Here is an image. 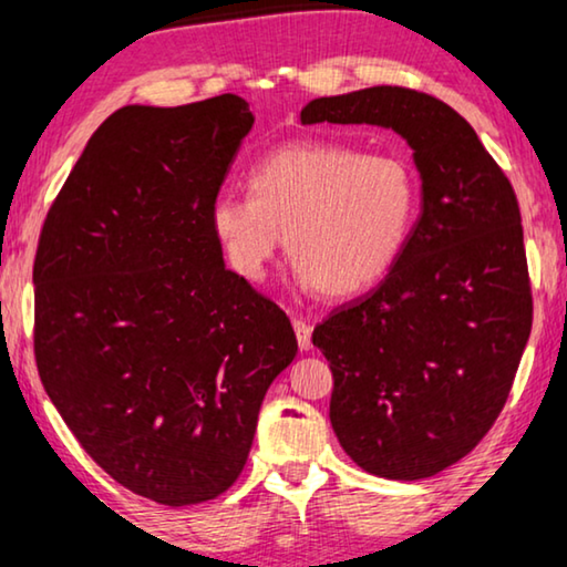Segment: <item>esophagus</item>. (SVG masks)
I'll use <instances>...</instances> for the list:
<instances>
[{"mask_svg":"<svg viewBox=\"0 0 567 567\" xmlns=\"http://www.w3.org/2000/svg\"><path fill=\"white\" fill-rule=\"evenodd\" d=\"M293 332H297L299 348L303 352L311 350V327H309V322H303V319H293Z\"/></svg>","mask_w":567,"mask_h":567,"instance_id":"34e87169","label":"esophagus"}]
</instances>
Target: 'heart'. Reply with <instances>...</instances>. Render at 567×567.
<instances>
[{
	"label": "heart",
	"mask_w": 567,
	"mask_h": 567,
	"mask_svg": "<svg viewBox=\"0 0 567 567\" xmlns=\"http://www.w3.org/2000/svg\"><path fill=\"white\" fill-rule=\"evenodd\" d=\"M250 196H219L209 225L227 266L256 284L281 250L303 289L358 297L396 266L412 237L420 184L391 153L303 141L266 155L248 176Z\"/></svg>",
	"instance_id": "obj_1"
}]
</instances>
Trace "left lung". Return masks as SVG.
Segmentation results:
<instances>
[{
	"label": "left lung",
	"instance_id": "8db88e82",
	"mask_svg": "<svg viewBox=\"0 0 567 567\" xmlns=\"http://www.w3.org/2000/svg\"><path fill=\"white\" fill-rule=\"evenodd\" d=\"M301 125H373L412 147L422 207L371 293L334 309L311 342L330 360V422L363 471L420 481L483 440L532 330L514 188L453 106L401 86L311 100Z\"/></svg>",
	"mask_w": 567,
	"mask_h": 567
}]
</instances>
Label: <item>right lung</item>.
Returning <instances> with one entry per match:
<instances>
[{
	"label": "right lung",
	"instance_id": "right-lung-1",
	"mask_svg": "<svg viewBox=\"0 0 567 567\" xmlns=\"http://www.w3.org/2000/svg\"><path fill=\"white\" fill-rule=\"evenodd\" d=\"M237 94L110 114L40 233L35 360L81 447L166 506L209 502L248 461L289 317L225 266L209 225L250 133Z\"/></svg>",
	"mask_w": 567,
	"mask_h": 567
}]
</instances>
